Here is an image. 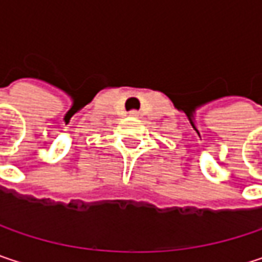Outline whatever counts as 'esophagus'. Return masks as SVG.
<instances>
[{"instance_id": "1", "label": "esophagus", "mask_w": 262, "mask_h": 262, "mask_svg": "<svg viewBox=\"0 0 262 262\" xmlns=\"http://www.w3.org/2000/svg\"><path fill=\"white\" fill-rule=\"evenodd\" d=\"M138 115H139V114H138L136 111H132L130 112V117H138Z\"/></svg>"}]
</instances>
